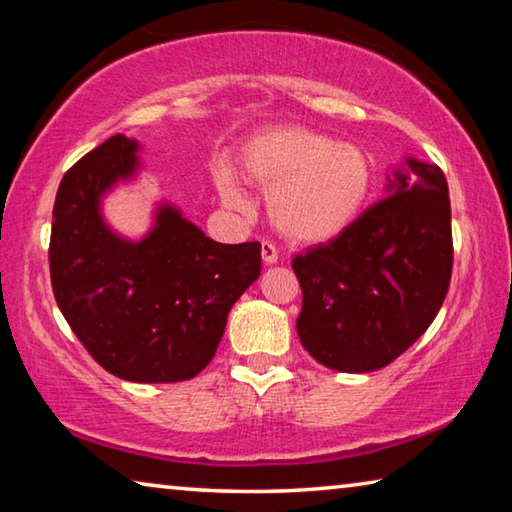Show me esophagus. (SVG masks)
Returning a JSON list of instances; mask_svg holds the SVG:
<instances>
[{
    "label": "esophagus",
    "instance_id": "obj_1",
    "mask_svg": "<svg viewBox=\"0 0 512 512\" xmlns=\"http://www.w3.org/2000/svg\"><path fill=\"white\" fill-rule=\"evenodd\" d=\"M277 248L271 244V241H262V259L264 264H275L277 262Z\"/></svg>",
    "mask_w": 512,
    "mask_h": 512
}]
</instances>
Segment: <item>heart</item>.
Segmentation results:
<instances>
[{
    "mask_svg": "<svg viewBox=\"0 0 512 512\" xmlns=\"http://www.w3.org/2000/svg\"><path fill=\"white\" fill-rule=\"evenodd\" d=\"M241 169L268 192L275 228L298 244H325L343 235L359 219L375 183L361 146L334 142L305 126H275L250 137ZM219 192L228 205L246 207L232 173H221Z\"/></svg>",
    "mask_w": 512,
    "mask_h": 512,
    "instance_id": "obj_1",
    "label": "heart"
}]
</instances>
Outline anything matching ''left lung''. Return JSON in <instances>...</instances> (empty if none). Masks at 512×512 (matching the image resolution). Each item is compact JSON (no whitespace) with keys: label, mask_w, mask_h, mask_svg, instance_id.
Returning a JSON list of instances; mask_svg holds the SVG:
<instances>
[{"label":"left lung","mask_w":512,"mask_h":512,"mask_svg":"<svg viewBox=\"0 0 512 512\" xmlns=\"http://www.w3.org/2000/svg\"><path fill=\"white\" fill-rule=\"evenodd\" d=\"M445 173L406 160L388 196L348 230L293 257L302 348L336 372L388 366L427 332L452 280Z\"/></svg>","instance_id":"1"}]
</instances>
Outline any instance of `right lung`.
<instances>
[{"label": "right lung", "mask_w": 512, "mask_h": 512, "mask_svg": "<svg viewBox=\"0 0 512 512\" xmlns=\"http://www.w3.org/2000/svg\"><path fill=\"white\" fill-rule=\"evenodd\" d=\"M137 149L112 135L60 180L51 289L101 368L126 381L171 384L212 361L232 305L262 273V246L212 241L173 205L158 207L142 241L117 237L99 203L117 180L135 176Z\"/></svg>", "instance_id": "obj_1"}]
</instances>
